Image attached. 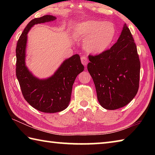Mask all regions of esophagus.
<instances>
[{
    "instance_id": "obj_1",
    "label": "esophagus",
    "mask_w": 155,
    "mask_h": 155,
    "mask_svg": "<svg viewBox=\"0 0 155 155\" xmlns=\"http://www.w3.org/2000/svg\"><path fill=\"white\" fill-rule=\"evenodd\" d=\"M81 63H82L83 65H85V66L87 65V64H88V60H87V57H86L85 56H84V55L81 56Z\"/></svg>"
}]
</instances>
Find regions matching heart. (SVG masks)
<instances>
[{
  "mask_svg": "<svg viewBox=\"0 0 155 155\" xmlns=\"http://www.w3.org/2000/svg\"><path fill=\"white\" fill-rule=\"evenodd\" d=\"M74 38L84 41V48L92 54L107 51L115 40V27L111 22L87 20L78 24L74 29Z\"/></svg>",
  "mask_w": 155,
  "mask_h": 155,
  "instance_id": "heart-1",
  "label": "heart"
}]
</instances>
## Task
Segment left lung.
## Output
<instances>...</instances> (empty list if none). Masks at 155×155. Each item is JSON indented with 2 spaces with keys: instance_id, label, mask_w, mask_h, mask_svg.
Listing matches in <instances>:
<instances>
[{
  "instance_id": "obj_1",
  "label": "left lung",
  "mask_w": 155,
  "mask_h": 155,
  "mask_svg": "<svg viewBox=\"0 0 155 155\" xmlns=\"http://www.w3.org/2000/svg\"><path fill=\"white\" fill-rule=\"evenodd\" d=\"M87 70L101 105L114 110L127 105L137 93L140 61L133 35L126 24L117 42L96 56H89Z\"/></svg>"
}]
</instances>
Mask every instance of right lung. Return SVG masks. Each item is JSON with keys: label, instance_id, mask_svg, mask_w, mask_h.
Masks as SVG:
<instances>
[{"label": "right lung", "instance_id": "right-lung-1", "mask_svg": "<svg viewBox=\"0 0 155 155\" xmlns=\"http://www.w3.org/2000/svg\"><path fill=\"white\" fill-rule=\"evenodd\" d=\"M56 17L46 15L28 23L21 34L16 46V77L22 95L30 105L44 113L61 111L69 105L72 85L76 78L84 70L79 54L64 60L51 77L39 78L26 65L27 34L35 25L52 22Z\"/></svg>", "mask_w": 155, "mask_h": 155}]
</instances>
